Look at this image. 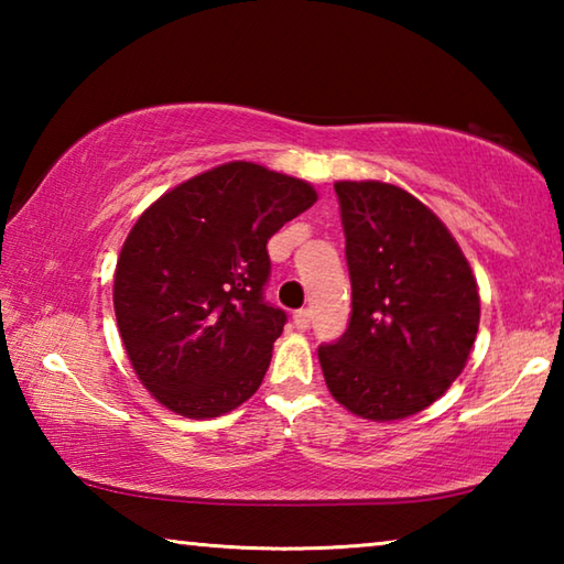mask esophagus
Listing matches in <instances>:
<instances>
[{"label": "esophagus", "mask_w": 564, "mask_h": 564, "mask_svg": "<svg viewBox=\"0 0 564 564\" xmlns=\"http://www.w3.org/2000/svg\"><path fill=\"white\" fill-rule=\"evenodd\" d=\"M293 326L299 328V330H305L311 326V311L308 308H301V311H295L293 313Z\"/></svg>", "instance_id": "34e87169"}]
</instances>
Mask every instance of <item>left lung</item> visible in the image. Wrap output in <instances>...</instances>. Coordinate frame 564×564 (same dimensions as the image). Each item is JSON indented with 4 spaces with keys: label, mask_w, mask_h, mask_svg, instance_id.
<instances>
[{
    "label": "left lung",
    "mask_w": 564,
    "mask_h": 564,
    "mask_svg": "<svg viewBox=\"0 0 564 564\" xmlns=\"http://www.w3.org/2000/svg\"><path fill=\"white\" fill-rule=\"evenodd\" d=\"M352 285L348 330L318 348L330 395L388 423L433 405L463 373L480 293L463 248L413 194L386 181H336Z\"/></svg>",
    "instance_id": "obj_1"
}]
</instances>
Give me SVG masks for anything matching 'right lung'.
Instances as JSON below:
<instances>
[{"label":"right lung","mask_w":564,"mask_h":564,"mask_svg":"<svg viewBox=\"0 0 564 564\" xmlns=\"http://www.w3.org/2000/svg\"><path fill=\"white\" fill-rule=\"evenodd\" d=\"M316 202L308 181L228 161L137 218L113 271V313L133 373L171 413L218 417L259 390L285 323L263 301L265 243Z\"/></svg>","instance_id":"obj_1"}]
</instances>
